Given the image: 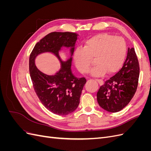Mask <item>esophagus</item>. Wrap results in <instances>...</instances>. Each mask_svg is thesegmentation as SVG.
Here are the masks:
<instances>
[{
    "label": "esophagus",
    "mask_w": 151,
    "mask_h": 151,
    "mask_svg": "<svg viewBox=\"0 0 151 151\" xmlns=\"http://www.w3.org/2000/svg\"><path fill=\"white\" fill-rule=\"evenodd\" d=\"M96 81L100 85H103V80L97 79H96Z\"/></svg>",
    "instance_id": "obj_1"
}]
</instances>
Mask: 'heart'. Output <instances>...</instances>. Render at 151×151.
Wrapping results in <instances>:
<instances>
[{
    "mask_svg": "<svg viewBox=\"0 0 151 151\" xmlns=\"http://www.w3.org/2000/svg\"><path fill=\"white\" fill-rule=\"evenodd\" d=\"M127 53V44L120 36L107 33L95 35L86 41L83 48L76 50L74 62L82 74L88 72L92 60L96 65L91 71L94 76L116 72L122 65Z\"/></svg>",
    "mask_w": 151,
    "mask_h": 151,
    "instance_id": "1",
    "label": "heart"
}]
</instances>
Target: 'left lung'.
<instances>
[{
  "label": "left lung",
  "instance_id": "obj_1",
  "mask_svg": "<svg viewBox=\"0 0 151 151\" xmlns=\"http://www.w3.org/2000/svg\"><path fill=\"white\" fill-rule=\"evenodd\" d=\"M139 73V63L135 49L129 48L122 68L99 88L97 93L99 106L112 113L124 108L137 89Z\"/></svg>",
  "mask_w": 151,
  "mask_h": 151
}]
</instances>
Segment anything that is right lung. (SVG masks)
<instances>
[{
  "mask_svg": "<svg viewBox=\"0 0 151 151\" xmlns=\"http://www.w3.org/2000/svg\"><path fill=\"white\" fill-rule=\"evenodd\" d=\"M78 35L71 32H52L36 44L29 56V74L35 93L44 106L58 115H67L78 107L85 77L77 78L71 70L72 58L63 62L58 52L62 47H70L71 55ZM52 52L60 60L61 69L56 75L48 76L36 68L35 57L43 52Z\"/></svg>",
  "mask_w": 151,
  "mask_h": 151,
  "instance_id": "right-lung-1",
  "label": "right lung"
}]
</instances>
